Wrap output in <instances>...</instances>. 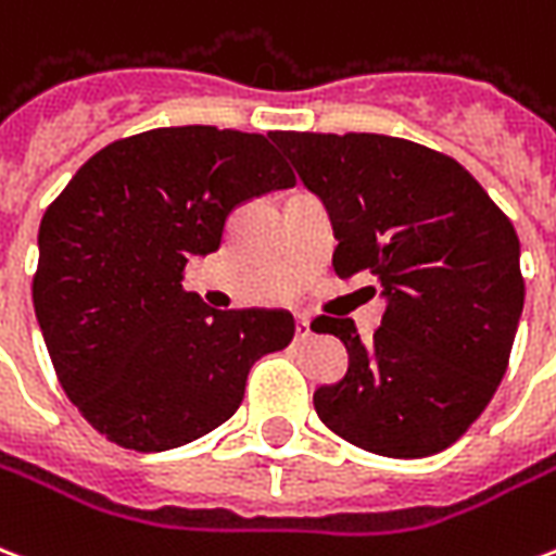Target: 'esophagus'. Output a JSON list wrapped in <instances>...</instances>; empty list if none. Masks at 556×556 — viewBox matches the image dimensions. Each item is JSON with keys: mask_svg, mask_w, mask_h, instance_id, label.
Segmentation results:
<instances>
[{"mask_svg": "<svg viewBox=\"0 0 556 556\" xmlns=\"http://www.w3.org/2000/svg\"><path fill=\"white\" fill-rule=\"evenodd\" d=\"M296 341H308V338H312V320H308V317H296Z\"/></svg>", "mask_w": 556, "mask_h": 556, "instance_id": "1", "label": "esophagus"}]
</instances>
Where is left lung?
Segmentation results:
<instances>
[{"label": "left lung", "mask_w": 556, "mask_h": 556, "mask_svg": "<svg viewBox=\"0 0 556 556\" xmlns=\"http://www.w3.org/2000/svg\"><path fill=\"white\" fill-rule=\"evenodd\" d=\"M332 218L341 279L372 277L381 326L317 317L341 338L346 376L315 410L346 443L384 457L452 446L493 400L525 306L519 239L452 156L381 134H274Z\"/></svg>", "instance_id": "1"}]
</instances>
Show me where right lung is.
<instances>
[{"label": "right lung", "instance_id": "add662e5", "mask_svg": "<svg viewBox=\"0 0 556 556\" xmlns=\"http://www.w3.org/2000/svg\"><path fill=\"white\" fill-rule=\"evenodd\" d=\"M274 134L156 127L101 148L46 210L34 312L54 372L92 429L134 452L210 434L256 358L294 338L286 308L215 312L184 291L241 203L291 189Z\"/></svg>", "mask_w": 556, "mask_h": 556}]
</instances>
